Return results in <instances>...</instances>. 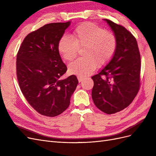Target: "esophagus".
Returning <instances> with one entry per match:
<instances>
[{
    "label": "esophagus",
    "mask_w": 156,
    "mask_h": 156,
    "mask_svg": "<svg viewBox=\"0 0 156 156\" xmlns=\"http://www.w3.org/2000/svg\"><path fill=\"white\" fill-rule=\"evenodd\" d=\"M77 79H78L79 82L80 83V82L82 81V80L83 79V77L81 76V75H78V76H77Z\"/></svg>",
    "instance_id": "34e87169"
}]
</instances>
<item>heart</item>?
<instances>
[{
  "label": "heart",
  "instance_id": "1",
  "mask_svg": "<svg viewBox=\"0 0 156 156\" xmlns=\"http://www.w3.org/2000/svg\"><path fill=\"white\" fill-rule=\"evenodd\" d=\"M85 47L84 55L68 65L71 74L84 76L92 73L97 67L107 64L114 56L117 40L112 33L92 23L86 22L77 26L72 37L63 36L58 41V53L68 61L73 59L78 48Z\"/></svg>",
  "mask_w": 156,
  "mask_h": 156
}]
</instances>
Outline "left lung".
<instances>
[{
  "label": "left lung",
  "instance_id": "8db88e82",
  "mask_svg": "<svg viewBox=\"0 0 156 156\" xmlns=\"http://www.w3.org/2000/svg\"><path fill=\"white\" fill-rule=\"evenodd\" d=\"M117 47L114 56L94 75L92 98L99 109L108 115L124 109L133 101L140 87V56L135 37L124 27L108 20Z\"/></svg>",
  "mask_w": 156,
  "mask_h": 156
}]
</instances>
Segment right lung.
Here are the masks:
<instances>
[{"instance_id":"1","label":"right lung","mask_w":156,"mask_h":156,"mask_svg":"<svg viewBox=\"0 0 156 156\" xmlns=\"http://www.w3.org/2000/svg\"><path fill=\"white\" fill-rule=\"evenodd\" d=\"M71 24H47L28 34L17 55V76L21 90L29 104L41 115L54 117L69 107L78 84L74 75L62 79L67 67L57 44Z\"/></svg>"}]
</instances>
